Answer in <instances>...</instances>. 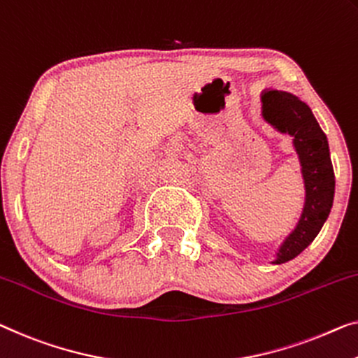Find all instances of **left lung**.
I'll use <instances>...</instances> for the list:
<instances>
[{
	"label": "left lung",
	"mask_w": 358,
	"mask_h": 358,
	"mask_svg": "<svg viewBox=\"0 0 358 358\" xmlns=\"http://www.w3.org/2000/svg\"><path fill=\"white\" fill-rule=\"evenodd\" d=\"M264 117L280 131L294 136L306 181V207L297 228L282 244L275 264L294 259L310 244L329 215L334 197V172L329 148L310 108L296 96L278 90L262 94Z\"/></svg>",
	"instance_id": "8db88e82"
}]
</instances>
